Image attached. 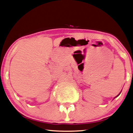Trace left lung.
<instances>
[{
  "label": "left lung",
  "instance_id": "left-lung-1",
  "mask_svg": "<svg viewBox=\"0 0 133 133\" xmlns=\"http://www.w3.org/2000/svg\"><path fill=\"white\" fill-rule=\"evenodd\" d=\"M120 94H119V95H120ZM118 95H117V96H116V97H117V96H118Z\"/></svg>",
  "mask_w": 133,
  "mask_h": 133
}]
</instances>
